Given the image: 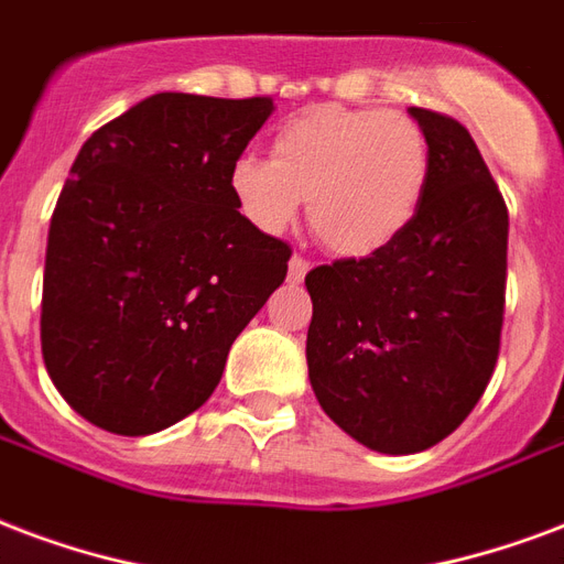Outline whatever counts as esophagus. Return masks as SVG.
I'll return each mask as SVG.
<instances>
[{
	"mask_svg": "<svg viewBox=\"0 0 564 564\" xmlns=\"http://www.w3.org/2000/svg\"><path fill=\"white\" fill-rule=\"evenodd\" d=\"M308 270H312V264H308L303 256H294L288 261V279H291V282H303Z\"/></svg>",
	"mask_w": 564,
	"mask_h": 564,
	"instance_id": "1",
	"label": "esophagus"
}]
</instances>
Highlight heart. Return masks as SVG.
<instances>
[{
    "instance_id": "heart-1",
    "label": "heart",
    "mask_w": 564,
    "mask_h": 564,
    "mask_svg": "<svg viewBox=\"0 0 564 564\" xmlns=\"http://www.w3.org/2000/svg\"><path fill=\"white\" fill-rule=\"evenodd\" d=\"M431 145L404 112L315 106L270 142V160L237 156L228 193L249 226L276 235L306 198L312 235L336 256L368 258L392 247L425 202Z\"/></svg>"
}]
</instances>
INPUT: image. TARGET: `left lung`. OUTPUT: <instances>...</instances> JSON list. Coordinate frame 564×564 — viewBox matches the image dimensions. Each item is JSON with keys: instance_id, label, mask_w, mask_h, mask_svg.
<instances>
[{"instance_id": "left-lung-1", "label": "left lung", "mask_w": 564, "mask_h": 564, "mask_svg": "<svg viewBox=\"0 0 564 564\" xmlns=\"http://www.w3.org/2000/svg\"><path fill=\"white\" fill-rule=\"evenodd\" d=\"M431 145L413 226L368 258L308 270L306 359L321 408L383 455L437 446L469 416L499 357L508 207L469 130L410 106Z\"/></svg>"}]
</instances>
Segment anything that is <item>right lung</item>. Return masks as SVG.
I'll use <instances>...</instances> for the list:
<instances>
[{
  "instance_id": "obj_1",
  "label": "right lung",
  "mask_w": 564,
  "mask_h": 564,
  "mask_svg": "<svg viewBox=\"0 0 564 564\" xmlns=\"http://www.w3.org/2000/svg\"><path fill=\"white\" fill-rule=\"evenodd\" d=\"M270 112V97L160 91L79 148L50 219L41 350L91 425L145 437L202 408L285 282L291 247L228 193Z\"/></svg>"
}]
</instances>
